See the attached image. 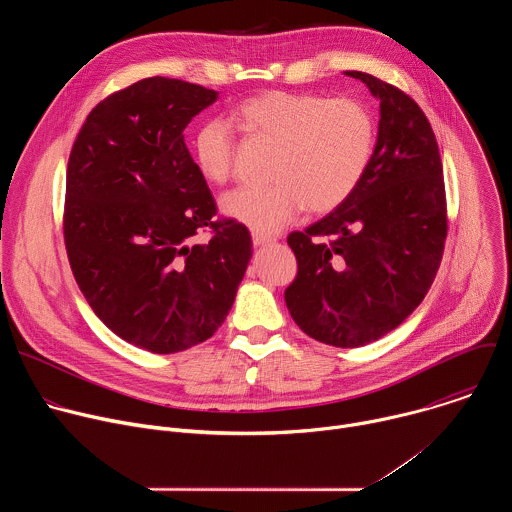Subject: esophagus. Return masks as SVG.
Wrapping results in <instances>:
<instances>
[{
  "mask_svg": "<svg viewBox=\"0 0 512 512\" xmlns=\"http://www.w3.org/2000/svg\"><path fill=\"white\" fill-rule=\"evenodd\" d=\"M271 243H275V239L265 237V235H259V233L253 235V245H255V247H267V245H271Z\"/></svg>",
  "mask_w": 512,
  "mask_h": 512,
  "instance_id": "esophagus-1",
  "label": "esophagus"
}]
</instances>
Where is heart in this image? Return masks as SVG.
<instances>
[{
	"label": "heart",
	"mask_w": 512,
	"mask_h": 512,
	"mask_svg": "<svg viewBox=\"0 0 512 512\" xmlns=\"http://www.w3.org/2000/svg\"><path fill=\"white\" fill-rule=\"evenodd\" d=\"M235 121L251 141L273 145L267 186H243L223 196L221 208L253 233L273 235L308 208L336 210L369 170L377 123L358 99L316 93L265 91L241 101ZM237 141L223 119H206L192 137L198 172L225 184L235 170Z\"/></svg>",
	"instance_id": "b5f03b06"
}]
</instances>
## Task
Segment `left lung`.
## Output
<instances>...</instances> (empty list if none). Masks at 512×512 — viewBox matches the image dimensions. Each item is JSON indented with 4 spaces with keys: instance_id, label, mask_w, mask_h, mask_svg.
Returning <instances> with one entry per match:
<instances>
[{
    "instance_id": "obj_1",
    "label": "left lung",
    "mask_w": 512,
    "mask_h": 512,
    "mask_svg": "<svg viewBox=\"0 0 512 512\" xmlns=\"http://www.w3.org/2000/svg\"><path fill=\"white\" fill-rule=\"evenodd\" d=\"M344 75L381 103L375 152L346 202L287 237L298 275L285 304L314 340L354 348L395 330L421 304L444 255L448 218L440 150L425 113L367 72Z\"/></svg>"
}]
</instances>
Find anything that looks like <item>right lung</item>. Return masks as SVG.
<instances>
[{"instance_id": "1", "label": "right lung", "mask_w": 512, "mask_h": 512, "mask_svg": "<svg viewBox=\"0 0 512 512\" xmlns=\"http://www.w3.org/2000/svg\"><path fill=\"white\" fill-rule=\"evenodd\" d=\"M218 93L150 77L109 95L68 158L64 245L99 320L125 342L172 354L225 322L253 255L245 225L216 221L184 129ZM211 239L194 244L198 230Z\"/></svg>"}]
</instances>
